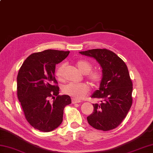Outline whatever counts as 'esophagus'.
<instances>
[{
  "instance_id": "34e87169",
  "label": "esophagus",
  "mask_w": 153,
  "mask_h": 153,
  "mask_svg": "<svg viewBox=\"0 0 153 153\" xmlns=\"http://www.w3.org/2000/svg\"><path fill=\"white\" fill-rule=\"evenodd\" d=\"M71 102H72L73 104H76V103H79L81 101L79 100H77V99H71Z\"/></svg>"
}]
</instances>
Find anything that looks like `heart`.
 <instances>
[{
	"label": "heart",
	"instance_id": "b5f03b06",
	"mask_svg": "<svg viewBox=\"0 0 153 153\" xmlns=\"http://www.w3.org/2000/svg\"><path fill=\"white\" fill-rule=\"evenodd\" d=\"M65 66L66 64L62 63L56 68V71H55V75L58 79L62 80L64 78V70ZM76 66L81 71H82L83 74H87V77L93 84L97 85L101 82L102 78L101 71L99 70H91L93 64L89 60L80 59L77 61ZM62 91L66 95L73 97L75 99H81L83 98L89 92L90 87L88 84L85 83H70L63 87Z\"/></svg>",
	"mask_w": 153,
	"mask_h": 153
}]
</instances>
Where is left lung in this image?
I'll return each instance as SVG.
<instances>
[{
  "instance_id": "1",
  "label": "left lung",
  "mask_w": 153,
  "mask_h": 153,
  "mask_svg": "<svg viewBox=\"0 0 153 153\" xmlns=\"http://www.w3.org/2000/svg\"><path fill=\"white\" fill-rule=\"evenodd\" d=\"M79 53L95 58L102 69L99 89L91 96L99 99L100 103L93 104L94 112L87 116V122L99 130H111L122 122L132 105L133 83L128 67L121 58L106 48Z\"/></svg>"
}]
</instances>
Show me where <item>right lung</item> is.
<instances>
[{"label": "right lung", "mask_w": 153, "mask_h": 153, "mask_svg": "<svg viewBox=\"0 0 153 153\" xmlns=\"http://www.w3.org/2000/svg\"><path fill=\"white\" fill-rule=\"evenodd\" d=\"M69 53L53 49L35 53L25 60L19 70L18 100L25 119L39 131L49 132L58 128L62 122L65 106L71 102L69 95H58L59 87L54 77L56 65ZM51 98L53 101L49 102Z\"/></svg>", "instance_id": "add662e5"}]
</instances>
